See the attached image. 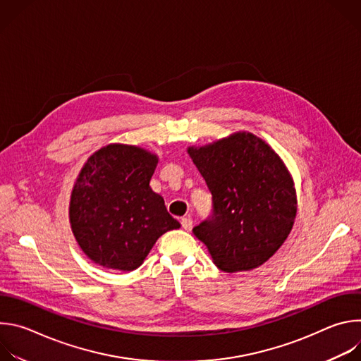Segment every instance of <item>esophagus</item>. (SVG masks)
Returning a JSON list of instances; mask_svg holds the SVG:
<instances>
[{
	"instance_id": "obj_1",
	"label": "esophagus",
	"mask_w": 361,
	"mask_h": 361,
	"mask_svg": "<svg viewBox=\"0 0 361 361\" xmlns=\"http://www.w3.org/2000/svg\"><path fill=\"white\" fill-rule=\"evenodd\" d=\"M181 227L185 230V231H190L192 228V220L190 217H183L181 219Z\"/></svg>"
}]
</instances>
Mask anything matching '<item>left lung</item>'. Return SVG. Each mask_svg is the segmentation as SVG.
Listing matches in <instances>:
<instances>
[{
    "instance_id": "left-lung-1",
    "label": "left lung",
    "mask_w": 361,
    "mask_h": 361,
    "mask_svg": "<svg viewBox=\"0 0 361 361\" xmlns=\"http://www.w3.org/2000/svg\"><path fill=\"white\" fill-rule=\"evenodd\" d=\"M212 192L209 219L192 228L226 273L266 263L288 237L295 219L293 180L277 154L259 137L237 133L188 148Z\"/></svg>"
}]
</instances>
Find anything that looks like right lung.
<instances>
[{"instance_id":"1","label":"right lung","mask_w":361,"mask_h":361,"mask_svg":"<svg viewBox=\"0 0 361 361\" xmlns=\"http://www.w3.org/2000/svg\"><path fill=\"white\" fill-rule=\"evenodd\" d=\"M157 156L134 145L110 144L82 167L70 201L77 243L107 269L140 267L160 235L180 228L161 195L149 187Z\"/></svg>"}]
</instances>
